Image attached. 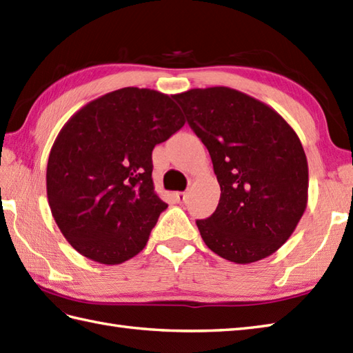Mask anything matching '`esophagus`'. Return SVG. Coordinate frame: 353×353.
Returning <instances> with one entry per match:
<instances>
[{
	"instance_id": "esophagus-1",
	"label": "esophagus",
	"mask_w": 353,
	"mask_h": 353,
	"mask_svg": "<svg viewBox=\"0 0 353 353\" xmlns=\"http://www.w3.org/2000/svg\"><path fill=\"white\" fill-rule=\"evenodd\" d=\"M173 199L177 203H185L186 201V192H174L173 194Z\"/></svg>"
}]
</instances>
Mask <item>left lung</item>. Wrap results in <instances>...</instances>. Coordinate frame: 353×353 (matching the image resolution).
<instances>
[{"mask_svg":"<svg viewBox=\"0 0 353 353\" xmlns=\"http://www.w3.org/2000/svg\"><path fill=\"white\" fill-rule=\"evenodd\" d=\"M208 147L221 186L216 210L196 219L219 257L252 263L289 239L307 208L308 165L302 144L280 114L228 87L174 96Z\"/></svg>","mask_w":353,"mask_h":353,"instance_id":"left-lung-1","label":"left lung"}]
</instances>
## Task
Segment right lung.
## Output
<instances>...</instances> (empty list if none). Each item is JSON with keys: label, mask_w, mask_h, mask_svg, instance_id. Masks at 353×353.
Here are the masks:
<instances>
[{"label": "right lung", "mask_w": 353, "mask_h": 353, "mask_svg": "<svg viewBox=\"0 0 353 353\" xmlns=\"http://www.w3.org/2000/svg\"><path fill=\"white\" fill-rule=\"evenodd\" d=\"M185 125L170 96L126 87L87 103L49 153L52 216L79 254L119 265L141 251L168 208L154 194L152 152Z\"/></svg>", "instance_id": "obj_1"}]
</instances>
